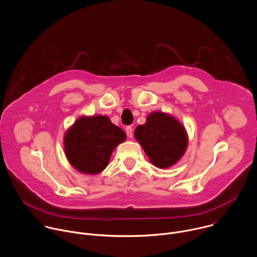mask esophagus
I'll return each mask as SVG.
<instances>
[{"label": "esophagus", "instance_id": "obj_1", "mask_svg": "<svg viewBox=\"0 0 257 257\" xmlns=\"http://www.w3.org/2000/svg\"><path fill=\"white\" fill-rule=\"evenodd\" d=\"M125 132H126V135L128 138H133L134 136V128L132 125H128L125 127Z\"/></svg>", "mask_w": 257, "mask_h": 257}]
</instances>
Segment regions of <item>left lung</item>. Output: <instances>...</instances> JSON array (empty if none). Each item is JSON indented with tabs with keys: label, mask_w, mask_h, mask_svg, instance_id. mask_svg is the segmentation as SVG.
I'll return each mask as SVG.
<instances>
[{
	"label": "left lung",
	"mask_w": 257,
	"mask_h": 257,
	"mask_svg": "<svg viewBox=\"0 0 257 257\" xmlns=\"http://www.w3.org/2000/svg\"><path fill=\"white\" fill-rule=\"evenodd\" d=\"M135 138L150 161L159 168L176 164L188 146V136L183 124L174 116L160 111L149 114L146 123L136 128Z\"/></svg>",
	"instance_id": "8db88e82"
}]
</instances>
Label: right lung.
I'll use <instances>...</instances> for the list:
<instances>
[{"label":"right lung","instance_id":"right-lung-1","mask_svg":"<svg viewBox=\"0 0 257 257\" xmlns=\"http://www.w3.org/2000/svg\"><path fill=\"white\" fill-rule=\"evenodd\" d=\"M125 139L124 132L107 116H81L66 132L64 151L74 169L95 175L106 168L113 150Z\"/></svg>","mask_w":257,"mask_h":257}]
</instances>
